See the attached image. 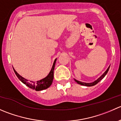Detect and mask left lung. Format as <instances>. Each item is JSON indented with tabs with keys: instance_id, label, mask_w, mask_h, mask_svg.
<instances>
[{
	"instance_id": "obj_1",
	"label": "left lung",
	"mask_w": 121,
	"mask_h": 121,
	"mask_svg": "<svg viewBox=\"0 0 121 121\" xmlns=\"http://www.w3.org/2000/svg\"><path fill=\"white\" fill-rule=\"evenodd\" d=\"M109 67H110V65L108 67V68H107V70L104 72V74H102L101 77H99L97 80H95V81H94V82H90V83H86V82H81V81H78V80H75V79H74V80H75V81L77 82V83H78V84H80V85H84V86H94V85H96L97 83H98V82H99L101 80H102V79L104 78V77L105 76L106 74H107V73H108V70H109Z\"/></svg>"
}]
</instances>
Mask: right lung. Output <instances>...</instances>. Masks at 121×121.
Here are the masks:
<instances>
[{
  "label": "right lung",
  "mask_w": 121,
  "mask_h": 121,
  "mask_svg": "<svg viewBox=\"0 0 121 121\" xmlns=\"http://www.w3.org/2000/svg\"><path fill=\"white\" fill-rule=\"evenodd\" d=\"M56 61H57V58H56L54 61L53 66H52V69L50 71L49 74L47 75V77L44 78L43 79L39 80L37 81H29L27 79L24 78L21 75H19L16 71L14 69V68L13 67V70H14V73H15L17 77L18 78L23 82V84H25L26 86H29L30 88L33 89V90H35L36 91H41V90H46V89L48 88V87L50 86V85L52 84L53 82V78H54V69L55 64H56Z\"/></svg>",
  "instance_id": "obj_1"
}]
</instances>
